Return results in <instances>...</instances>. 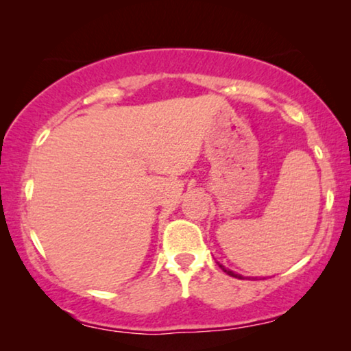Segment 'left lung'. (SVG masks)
Returning <instances> with one entry per match:
<instances>
[{"label": "left lung", "mask_w": 351, "mask_h": 351, "mask_svg": "<svg viewBox=\"0 0 351 351\" xmlns=\"http://www.w3.org/2000/svg\"><path fill=\"white\" fill-rule=\"evenodd\" d=\"M219 267L222 268V270H223L225 273H227V275H230V276H234V278H238V280H243V276H241V275H237V273H233L232 270H227V268H225L223 265H220V263H219Z\"/></svg>", "instance_id": "left-lung-1"}]
</instances>
